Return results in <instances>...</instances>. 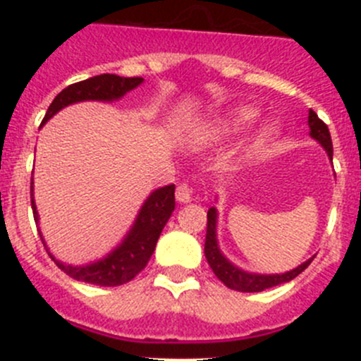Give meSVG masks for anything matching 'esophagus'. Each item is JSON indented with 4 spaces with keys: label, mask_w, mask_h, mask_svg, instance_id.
Listing matches in <instances>:
<instances>
[{
    "label": "esophagus",
    "mask_w": 361,
    "mask_h": 361,
    "mask_svg": "<svg viewBox=\"0 0 361 361\" xmlns=\"http://www.w3.org/2000/svg\"><path fill=\"white\" fill-rule=\"evenodd\" d=\"M175 195H177L178 202L186 204L193 199V195H195V190H193V186H191L190 183H180L177 186V193H175Z\"/></svg>",
    "instance_id": "obj_1"
}]
</instances>
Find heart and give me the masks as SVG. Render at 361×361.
I'll return each mask as SVG.
<instances>
[{"instance_id": "obj_1", "label": "heart", "mask_w": 361, "mask_h": 361, "mask_svg": "<svg viewBox=\"0 0 361 361\" xmlns=\"http://www.w3.org/2000/svg\"><path fill=\"white\" fill-rule=\"evenodd\" d=\"M257 116V110L255 108H237V110L233 111L231 116H229V119L224 123V130H233V128H240V126H244V124L250 123L253 117ZM276 133V126H273V124H267V126H264L260 132L257 133V142L258 145H264V142H269L273 137H275Z\"/></svg>"}]
</instances>
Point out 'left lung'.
Here are the masks:
<instances>
[{
  "mask_svg": "<svg viewBox=\"0 0 361 361\" xmlns=\"http://www.w3.org/2000/svg\"><path fill=\"white\" fill-rule=\"evenodd\" d=\"M309 128H311V137H314V139L327 149L329 157L333 159V141H331L329 128H327V124H325L312 110L309 111ZM215 224L216 212L215 208H209L208 228H206V242H204V255H206V260H208L209 267L213 269L216 279L229 289H235V291L240 293H258L264 291V289L275 288V286L289 282V280H293L295 276H298L300 273L312 262V258H309L307 262H304L302 266L296 267V269L289 271V273H283V275H251V273H245V271H240L238 267L229 264L219 251L215 237Z\"/></svg>",
  "mask_w": 361,
  "mask_h": 361,
  "instance_id": "obj_1",
  "label": "left lung"
}]
</instances>
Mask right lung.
<instances>
[{"label":"right lung","instance_id":"add662e5","mask_svg":"<svg viewBox=\"0 0 361 361\" xmlns=\"http://www.w3.org/2000/svg\"><path fill=\"white\" fill-rule=\"evenodd\" d=\"M141 82L142 78H121L116 73H103V75H95V78L85 79V81L73 82V85L66 86L65 90L56 95V99L50 103L49 110L44 114L41 124L47 123L54 114H57L61 108L68 106V104L88 101V99H95V101L119 99L126 92L141 85ZM173 209L175 184H170V186L153 191L152 195L148 197L141 213L137 216L132 231L128 233V237L124 238L123 244L114 253L108 255L106 258L90 264V266L81 267L65 266V264L57 262L52 255H50V258L59 266V269L65 271L66 275L72 276L73 280L95 283V286H106V288L123 286V283L135 279L145 269L153 251H155L162 228L166 226ZM32 212H34V220L37 222L34 199H32Z\"/></svg>","mask_w":361,"mask_h":361}]
</instances>
